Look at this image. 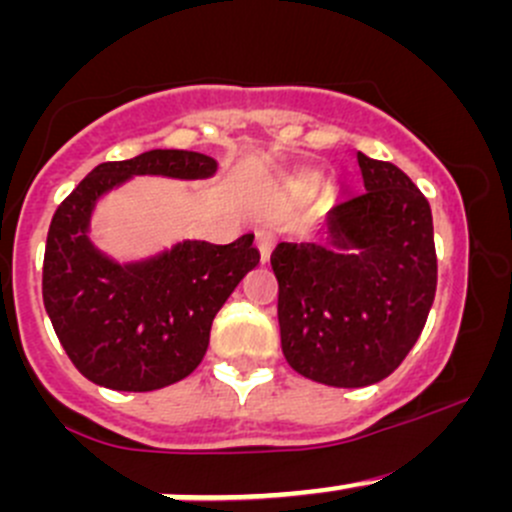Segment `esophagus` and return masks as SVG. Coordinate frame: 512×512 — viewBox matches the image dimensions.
<instances>
[{
	"instance_id": "1",
	"label": "esophagus",
	"mask_w": 512,
	"mask_h": 512,
	"mask_svg": "<svg viewBox=\"0 0 512 512\" xmlns=\"http://www.w3.org/2000/svg\"><path fill=\"white\" fill-rule=\"evenodd\" d=\"M255 242H257V250H260L262 260L267 262V257H270L272 247H275V232L267 230V227H260V230L255 232Z\"/></svg>"
}]
</instances>
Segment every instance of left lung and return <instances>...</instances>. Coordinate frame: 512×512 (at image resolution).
Listing matches in <instances>:
<instances>
[{
    "mask_svg": "<svg viewBox=\"0 0 512 512\" xmlns=\"http://www.w3.org/2000/svg\"><path fill=\"white\" fill-rule=\"evenodd\" d=\"M356 160L366 190L334 203L324 242H280L270 257L287 364L337 389L386 379L436 297L431 205L394 163Z\"/></svg>",
    "mask_w": 512,
    "mask_h": 512,
    "instance_id": "obj_1",
    "label": "left lung"
}]
</instances>
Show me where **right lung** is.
Here are the masks:
<instances>
[{
	"label": "right lung",
	"instance_id": "obj_1",
	"mask_svg": "<svg viewBox=\"0 0 512 512\" xmlns=\"http://www.w3.org/2000/svg\"><path fill=\"white\" fill-rule=\"evenodd\" d=\"M218 163L195 151H146L101 163L59 205L44 252V307L76 369L113 391H156L198 369L215 314L260 265L255 235L230 245L175 242L118 262L91 240L98 200L136 175L213 178Z\"/></svg>",
	"mask_w": 512,
	"mask_h": 512
}]
</instances>
